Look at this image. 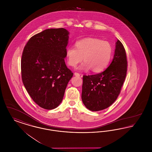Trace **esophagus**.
<instances>
[{
    "mask_svg": "<svg viewBox=\"0 0 152 152\" xmlns=\"http://www.w3.org/2000/svg\"><path fill=\"white\" fill-rule=\"evenodd\" d=\"M74 75L76 76H80V73L77 72H75L74 73Z\"/></svg>",
    "mask_w": 152,
    "mask_h": 152,
    "instance_id": "esophagus-1",
    "label": "esophagus"
}]
</instances>
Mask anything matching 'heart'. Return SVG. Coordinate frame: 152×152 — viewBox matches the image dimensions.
Segmentation results:
<instances>
[{
    "label": "heart",
    "instance_id": "1",
    "mask_svg": "<svg viewBox=\"0 0 152 152\" xmlns=\"http://www.w3.org/2000/svg\"><path fill=\"white\" fill-rule=\"evenodd\" d=\"M112 55V47L107 41L99 39L87 37L75 43V48L68 47L66 50L68 64L75 67L84 58V62L80 69L94 72L104 71L109 64Z\"/></svg>",
    "mask_w": 152,
    "mask_h": 152
}]
</instances>
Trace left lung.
Here are the masks:
<instances>
[{
  "label": "left lung",
  "mask_w": 152,
  "mask_h": 152,
  "mask_svg": "<svg viewBox=\"0 0 152 152\" xmlns=\"http://www.w3.org/2000/svg\"><path fill=\"white\" fill-rule=\"evenodd\" d=\"M128 61L123 44L117 40L112 62L102 72L84 75L81 99L87 108L99 111L116 101L125 79Z\"/></svg>",
  "instance_id": "8db88e82"
}]
</instances>
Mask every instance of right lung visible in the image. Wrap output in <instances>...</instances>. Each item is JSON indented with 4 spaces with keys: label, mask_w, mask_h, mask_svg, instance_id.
<instances>
[{
    "label": "right lung",
    "mask_w": 152,
    "mask_h": 152,
    "mask_svg": "<svg viewBox=\"0 0 152 152\" xmlns=\"http://www.w3.org/2000/svg\"><path fill=\"white\" fill-rule=\"evenodd\" d=\"M68 34L63 28L45 29L32 36L23 51V83L32 99L42 108L58 107L73 76L64 61Z\"/></svg>",
    "instance_id": "add662e5"
}]
</instances>
